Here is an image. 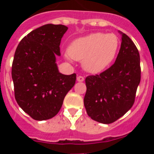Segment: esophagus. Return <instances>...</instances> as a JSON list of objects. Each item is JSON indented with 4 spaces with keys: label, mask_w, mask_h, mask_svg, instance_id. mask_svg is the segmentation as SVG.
<instances>
[{
    "label": "esophagus",
    "mask_w": 154,
    "mask_h": 154,
    "mask_svg": "<svg viewBox=\"0 0 154 154\" xmlns=\"http://www.w3.org/2000/svg\"><path fill=\"white\" fill-rule=\"evenodd\" d=\"M77 81L78 82H83L84 81V77H82V76H78L77 77Z\"/></svg>",
    "instance_id": "esophagus-1"
}]
</instances>
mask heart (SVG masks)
Listing matches in <instances>:
<instances>
[{
  "instance_id": "b5f03b06",
  "label": "heart",
  "mask_w": 154,
  "mask_h": 154,
  "mask_svg": "<svg viewBox=\"0 0 154 154\" xmlns=\"http://www.w3.org/2000/svg\"><path fill=\"white\" fill-rule=\"evenodd\" d=\"M119 39L113 33H91L73 41L68 49V58L82 61L86 72L101 73L109 66L117 55Z\"/></svg>"
}]
</instances>
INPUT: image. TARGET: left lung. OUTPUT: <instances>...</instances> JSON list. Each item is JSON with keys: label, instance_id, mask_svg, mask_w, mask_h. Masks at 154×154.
I'll use <instances>...</instances> for the list:
<instances>
[{"label": "left lung", "instance_id": "obj_1", "mask_svg": "<svg viewBox=\"0 0 154 154\" xmlns=\"http://www.w3.org/2000/svg\"><path fill=\"white\" fill-rule=\"evenodd\" d=\"M121 46L116 62L101 74L85 79L84 106L93 120L109 124L133 106L140 82V54L133 41L122 31Z\"/></svg>", "mask_w": 154, "mask_h": 154}]
</instances>
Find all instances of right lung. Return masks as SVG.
<instances>
[{
  "label": "right lung",
  "mask_w": 154,
  "mask_h": 154,
  "mask_svg": "<svg viewBox=\"0 0 154 154\" xmlns=\"http://www.w3.org/2000/svg\"><path fill=\"white\" fill-rule=\"evenodd\" d=\"M68 28L48 24L31 31L14 53L11 75L19 106L35 120L54 117L75 83L76 74L59 72L56 63Z\"/></svg>",
  "instance_id": "1"
}]
</instances>
